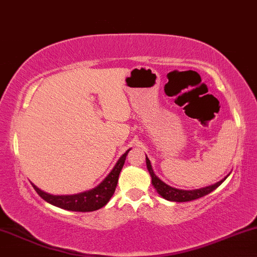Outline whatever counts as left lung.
I'll return each instance as SVG.
<instances>
[{
    "instance_id": "8db88e82",
    "label": "left lung",
    "mask_w": 257,
    "mask_h": 257,
    "mask_svg": "<svg viewBox=\"0 0 257 257\" xmlns=\"http://www.w3.org/2000/svg\"><path fill=\"white\" fill-rule=\"evenodd\" d=\"M146 165H147L148 172H149V174H151V177H152L153 186L155 187V190L158 191V193L160 194L162 198H165V199L171 200V201H179V203H183V201H191V200L198 199V198L206 196V194L212 192L213 190H216V188L218 187L219 185L222 184L223 181L229 177V174H228L225 178H224V179L218 181V183L210 185V186H206V187L197 188V190H191V191L179 190V188L171 187L170 185L165 184L164 181L159 179L157 175H155L154 171H153L151 161H149L147 155H146Z\"/></svg>"
}]
</instances>
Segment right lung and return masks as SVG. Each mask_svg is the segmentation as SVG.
Masks as SVG:
<instances>
[{
    "mask_svg": "<svg viewBox=\"0 0 257 257\" xmlns=\"http://www.w3.org/2000/svg\"><path fill=\"white\" fill-rule=\"evenodd\" d=\"M131 149H128L118 161L116 162L115 167L108 174V177L97 185L92 190L85 191V192L77 194H66V196H53V194L46 193L33 185L34 190L40 196L42 199L46 200L52 205L60 207V209L77 211V212H90V211H96L108 204L110 198L115 193L116 186H117L118 175L121 173L123 165H124L125 158Z\"/></svg>",
    "mask_w": 257,
    "mask_h": 257,
    "instance_id": "right-lung-1",
    "label": "right lung"
}]
</instances>
